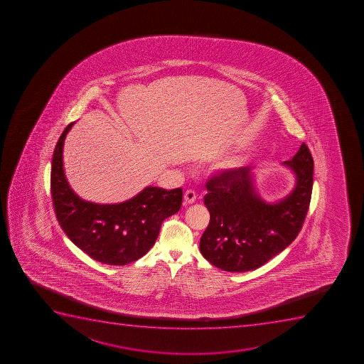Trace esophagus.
<instances>
[{
    "mask_svg": "<svg viewBox=\"0 0 364 364\" xmlns=\"http://www.w3.org/2000/svg\"><path fill=\"white\" fill-rule=\"evenodd\" d=\"M196 198H197V195H196V192L193 190H188V191L185 192L184 202L186 204H193L196 202Z\"/></svg>",
    "mask_w": 364,
    "mask_h": 364,
    "instance_id": "34e87169",
    "label": "esophagus"
}]
</instances>
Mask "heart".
I'll use <instances>...</instances> for the list:
<instances>
[{"label":"heart","instance_id":"b5f03b06","mask_svg":"<svg viewBox=\"0 0 364 364\" xmlns=\"http://www.w3.org/2000/svg\"><path fill=\"white\" fill-rule=\"evenodd\" d=\"M245 160H247L245 158L231 159V160H229V161H227L225 164H224L223 168L228 169V171L240 168L241 166H243Z\"/></svg>","mask_w":364,"mask_h":364}]
</instances>
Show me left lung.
<instances>
[{
  "label": "left lung",
  "instance_id": "left-lung-1",
  "mask_svg": "<svg viewBox=\"0 0 364 364\" xmlns=\"http://www.w3.org/2000/svg\"><path fill=\"white\" fill-rule=\"evenodd\" d=\"M284 165L294 173L295 186L274 203L256 192L252 167L224 169L208 180L204 204L210 223L199 248L211 264L227 272L254 270L294 241L314 185V159L306 144Z\"/></svg>",
  "mask_w": 364,
  "mask_h": 364
}]
</instances>
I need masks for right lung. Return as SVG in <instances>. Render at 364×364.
<instances>
[{
	"mask_svg": "<svg viewBox=\"0 0 364 364\" xmlns=\"http://www.w3.org/2000/svg\"><path fill=\"white\" fill-rule=\"evenodd\" d=\"M70 123L59 137L50 169V193L58 222L68 237L98 262L124 266L153 247L164 220L178 213L183 190L148 186L117 204H96L80 198L70 188L63 167V147Z\"/></svg>",
	"mask_w": 364,
	"mask_h": 364,
	"instance_id": "1",
	"label": "right lung"
}]
</instances>
